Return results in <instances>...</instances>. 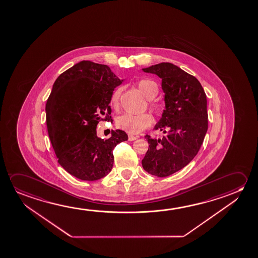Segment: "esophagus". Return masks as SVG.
I'll list each match as a JSON object with an SVG mask.
<instances>
[{
    "label": "esophagus",
    "mask_w": 258,
    "mask_h": 258,
    "mask_svg": "<svg viewBox=\"0 0 258 258\" xmlns=\"http://www.w3.org/2000/svg\"><path fill=\"white\" fill-rule=\"evenodd\" d=\"M136 139H138V137H135V136L133 135H128V140H130V141H134Z\"/></svg>",
    "instance_id": "34e87169"
}]
</instances>
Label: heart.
<instances>
[{"label": "heart", "mask_w": 258, "mask_h": 258, "mask_svg": "<svg viewBox=\"0 0 258 258\" xmlns=\"http://www.w3.org/2000/svg\"><path fill=\"white\" fill-rule=\"evenodd\" d=\"M137 86L139 91L143 94L144 96L149 99V106L151 110L155 114H161L162 107L158 103L153 102L152 100L158 94V86L157 84L150 80H140L137 82ZM121 94V88L119 87L115 89L111 96V104L112 106H117L119 103V95ZM153 123V118L149 113H141V114H131L125 113L120 115L116 120L117 127L126 131L130 134H139L141 131L150 127Z\"/></svg>", "instance_id": "heart-1"}]
</instances>
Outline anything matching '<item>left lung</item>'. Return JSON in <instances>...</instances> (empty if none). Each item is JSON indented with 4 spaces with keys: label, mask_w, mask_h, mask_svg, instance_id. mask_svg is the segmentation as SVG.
Returning a JSON list of instances; mask_svg holds the SVG:
<instances>
[{
    "label": "left lung",
    "mask_w": 258,
    "mask_h": 258,
    "mask_svg": "<svg viewBox=\"0 0 258 258\" xmlns=\"http://www.w3.org/2000/svg\"><path fill=\"white\" fill-rule=\"evenodd\" d=\"M162 79L165 107L154 130L162 139L146 136L149 148L142 160L144 170L156 177H168L194 159L208 128L207 100L194 76L170 62L142 69Z\"/></svg>",
    "instance_id": "obj_1"
}]
</instances>
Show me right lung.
<instances>
[{
	"label": "right lung",
	"instance_id": "1",
	"mask_svg": "<svg viewBox=\"0 0 258 258\" xmlns=\"http://www.w3.org/2000/svg\"><path fill=\"white\" fill-rule=\"evenodd\" d=\"M107 65L82 60L57 78L45 106L48 134L60 166L82 180L105 177L113 166L112 151L127 140L125 131L102 139L100 120H111V96L122 83ZM108 117L107 118V117Z\"/></svg>",
	"mask_w": 258,
	"mask_h": 258
}]
</instances>
